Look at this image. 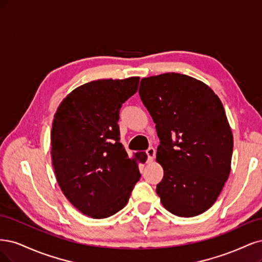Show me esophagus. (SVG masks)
I'll return each instance as SVG.
<instances>
[{
    "label": "esophagus",
    "mask_w": 262,
    "mask_h": 262,
    "mask_svg": "<svg viewBox=\"0 0 262 262\" xmlns=\"http://www.w3.org/2000/svg\"><path fill=\"white\" fill-rule=\"evenodd\" d=\"M146 154H147V162H151V161H152V160H154L155 156H156V150H155V148L150 147V148L146 151Z\"/></svg>",
    "instance_id": "34e87169"
}]
</instances>
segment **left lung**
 <instances>
[{"instance_id": "obj_1", "label": "left lung", "mask_w": 262, "mask_h": 262, "mask_svg": "<svg viewBox=\"0 0 262 262\" xmlns=\"http://www.w3.org/2000/svg\"><path fill=\"white\" fill-rule=\"evenodd\" d=\"M139 96L156 123L157 185L163 207L190 217L212 206L229 179L233 135L221 100L206 83L166 73L142 78Z\"/></svg>"}]
</instances>
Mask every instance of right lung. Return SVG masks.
Here are the masks:
<instances>
[{"label":"right lung","mask_w":262,"mask_h":262,"mask_svg":"<svg viewBox=\"0 0 262 262\" xmlns=\"http://www.w3.org/2000/svg\"><path fill=\"white\" fill-rule=\"evenodd\" d=\"M139 77L100 79L73 90L57 107L51 132L56 181L85 215L103 219L127 205L140 179L137 164L120 141V110L137 92Z\"/></svg>","instance_id":"add662e5"}]
</instances>
